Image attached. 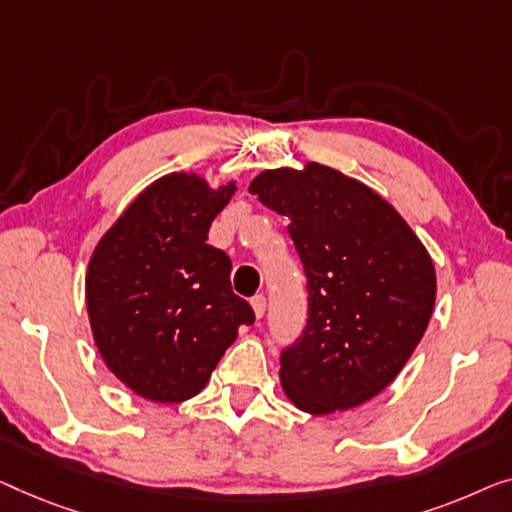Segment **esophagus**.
<instances>
[{
	"instance_id": "esophagus-1",
	"label": "esophagus",
	"mask_w": 512,
	"mask_h": 512,
	"mask_svg": "<svg viewBox=\"0 0 512 512\" xmlns=\"http://www.w3.org/2000/svg\"><path fill=\"white\" fill-rule=\"evenodd\" d=\"M250 306H253L255 318L259 320V318H262V315H264V311H266V299L262 297V294H257V297L250 299Z\"/></svg>"
}]
</instances>
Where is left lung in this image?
<instances>
[{
  "label": "left lung",
  "instance_id": "8db88e82",
  "mask_svg": "<svg viewBox=\"0 0 512 512\" xmlns=\"http://www.w3.org/2000/svg\"><path fill=\"white\" fill-rule=\"evenodd\" d=\"M248 190L287 215L308 278L306 329L280 357L285 397L311 415L362 406L427 331L431 255L390 201L325 164L264 169Z\"/></svg>",
  "mask_w": 512,
  "mask_h": 512
}]
</instances>
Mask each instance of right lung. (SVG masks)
Instances as JSON below:
<instances>
[{
	"instance_id": "add662e5",
	"label": "right lung",
	"mask_w": 512,
	"mask_h": 512,
	"mask_svg": "<svg viewBox=\"0 0 512 512\" xmlns=\"http://www.w3.org/2000/svg\"><path fill=\"white\" fill-rule=\"evenodd\" d=\"M236 192L194 171L150 183L92 250L85 304L104 364L134 394L178 403L197 397L241 325L248 301L229 285L232 262L208 229Z\"/></svg>"
}]
</instances>
